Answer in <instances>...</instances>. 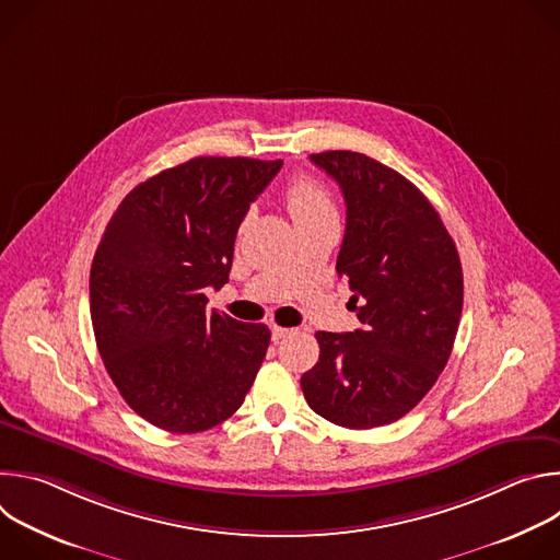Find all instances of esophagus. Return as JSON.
Here are the masks:
<instances>
[{
    "mask_svg": "<svg viewBox=\"0 0 560 560\" xmlns=\"http://www.w3.org/2000/svg\"><path fill=\"white\" fill-rule=\"evenodd\" d=\"M290 335H294V330H292V328H279V326H272V341H275V343H279V341L288 339Z\"/></svg>",
    "mask_w": 560,
    "mask_h": 560,
    "instance_id": "34e87169",
    "label": "esophagus"
}]
</instances>
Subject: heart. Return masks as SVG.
I'll use <instances>...</instances> for the list:
<instances>
[{
	"label": "heart",
	"instance_id": "obj_1",
	"mask_svg": "<svg viewBox=\"0 0 560 560\" xmlns=\"http://www.w3.org/2000/svg\"><path fill=\"white\" fill-rule=\"evenodd\" d=\"M285 203L288 210L296 221H305V219H314V217H324V214H337L335 201L330 197V192L326 190V186L318 184L312 177H294L288 188H285Z\"/></svg>",
	"mask_w": 560,
	"mask_h": 560
}]
</instances>
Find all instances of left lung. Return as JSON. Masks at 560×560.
I'll use <instances>...</instances> for the list:
<instances>
[{
    "label": "left lung",
    "mask_w": 560,
    "mask_h": 560,
    "mask_svg": "<svg viewBox=\"0 0 560 560\" xmlns=\"http://www.w3.org/2000/svg\"><path fill=\"white\" fill-rule=\"evenodd\" d=\"M346 199L337 272L359 330L316 332L322 352L301 376L307 406L350 430L406 417L436 383L456 339L463 270L428 197L404 175L352 150L310 154Z\"/></svg>",
    "instance_id": "8db88e82"
}]
</instances>
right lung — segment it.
<instances>
[{"instance_id":"1","label":"right lung","mask_w":560,"mask_h":560,"mask_svg":"<svg viewBox=\"0 0 560 560\" xmlns=\"http://www.w3.org/2000/svg\"><path fill=\"white\" fill-rule=\"evenodd\" d=\"M281 168L195 156L132 188L97 246L91 318L124 401L148 423L197 434L242 408L270 346L264 324L206 312L228 283L234 236Z\"/></svg>"}]
</instances>
